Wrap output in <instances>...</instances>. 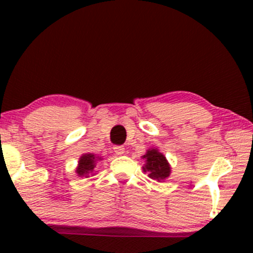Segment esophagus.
<instances>
[{
  "instance_id": "34e87169",
  "label": "esophagus",
  "mask_w": 253,
  "mask_h": 253,
  "mask_svg": "<svg viewBox=\"0 0 253 253\" xmlns=\"http://www.w3.org/2000/svg\"><path fill=\"white\" fill-rule=\"evenodd\" d=\"M114 152L118 156H121L126 152V149H125V146H121V145H117V146H114Z\"/></svg>"
}]
</instances>
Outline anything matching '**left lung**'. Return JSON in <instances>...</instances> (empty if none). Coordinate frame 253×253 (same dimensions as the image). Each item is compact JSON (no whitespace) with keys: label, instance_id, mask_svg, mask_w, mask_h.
Wrapping results in <instances>:
<instances>
[{"label":"left lung","instance_id":"1","mask_svg":"<svg viewBox=\"0 0 253 253\" xmlns=\"http://www.w3.org/2000/svg\"><path fill=\"white\" fill-rule=\"evenodd\" d=\"M143 158L146 161V164L143 167V170L144 172H149L150 178L162 182L170 176V164L168 163L163 153L159 152L157 149L147 150L146 155H144Z\"/></svg>","mask_w":253,"mask_h":253}]
</instances>
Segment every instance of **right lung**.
I'll return each instance as SVG.
<instances>
[{"label":"right lung","mask_w":253,"mask_h":253,"mask_svg":"<svg viewBox=\"0 0 253 253\" xmlns=\"http://www.w3.org/2000/svg\"><path fill=\"white\" fill-rule=\"evenodd\" d=\"M97 161H101V157H96L95 155H92V153H84L80 158V161H78L76 173L81 177H89L90 173L94 172Z\"/></svg>","instance_id":"add662e5"}]
</instances>
